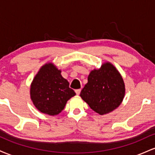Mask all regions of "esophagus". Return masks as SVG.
I'll return each mask as SVG.
<instances>
[{
	"label": "esophagus",
	"mask_w": 155,
	"mask_h": 155,
	"mask_svg": "<svg viewBox=\"0 0 155 155\" xmlns=\"http://www.w3.org/2000/svg\"><path fill=\"white\" fill-rule=\"evenodd\" d=\"M75 92H76V95H79V94H80V92H81V89H78V90H76Z\"/></svg>",
	"instance_id": "1"
}]
</instances>
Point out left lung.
I'll list each match as a JSON object with an SVG mask.
<instances>
[{"label":"left lung","mask_w":155,"mask_h":155,"mask_svg":"<svg viewBox=\"0 0 155 155\" xmlns=\"http://www.w3.org/2000/svg\"><path fill=\"white\" fill-rule=\"evenodd\" d=\"M80 93L83 101L100 115L113 111L120 106L125 94V85L120 73L110 62L93 69Z\"/></svg>","instance_id":"left-lung-1"}]
</instances>
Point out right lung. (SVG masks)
Instances as JSON below:
<instances>
[{
	"instance_id": "obj_1",
	"label": "right lung",
	"mask_w": 155,
	"mask_h": 155,
	"mask_svg": "<svg viewBox=\"0 0 155 155\" xmlns=\"http://www.w3.org/2000/svg\"><path fill=\"white\" fill-rule=\"evenodd\" d=\"M30 94L35 107L50 116L60 114L67 101L76 95L68 80L62 76L61 71L52 63L41 67L32 81Z\"/></svg>"
}]
</instances>
